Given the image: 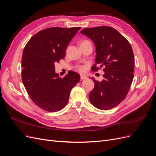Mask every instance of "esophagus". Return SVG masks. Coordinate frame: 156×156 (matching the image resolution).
Instances as JSON below:
<instances>
[{"label":"esophagus","instance_id":"esophagus-1","mask_svg":"<svg viewBox=\"0 0 156 156\" xmlns=\"http://www.w3.org/2000/svg\"><path fill=\"white\" fill-rule=\"evenodd\" d=\"M87 78V77L86 75H81V80H84V79H86Z\"/></svg>","mask_w":156,"mask_h":156}]
</instances>
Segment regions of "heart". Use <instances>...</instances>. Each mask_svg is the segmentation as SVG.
<instances>
[{
	"label": "heart",
	"instance_id": "1",
	"mask_svg": "<svg viewBox=\"0 0 156 156\" xmlns=\"http://www.w3.org/2000/svg\"><path fill=\"white\" fill-rule=\"evenodd\" d=\"M84 41H86V40H84ZM77 69L80 72H84V70H85V68H84L83 66H79L77 67Z\"/></svg>",
	"mask_w": 156,
	"mask_h": 156
}]
</instances>
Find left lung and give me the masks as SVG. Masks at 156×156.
I'll return each instance as SVG.
<instances>
[{"mask_svg":"<svg viewBox=\"0 0 156 156\" xmlns=\"http://www.w3.org/2000/svg\"><path fill=\"white\" fill-rule=\"evenodd\" d=\"M81 34L90 37L96 46V63L105 74L103 80L92 78L94 88L89 94L92 104L99 109H111L123 101L133 79L134 55L126 38L114 28L101 26L84 29ZM93 71L101 68L93 66Z\"/></svg>","mask_w":156,"mask_h":156,"instance_id":"8db88e82","label":"left lung"}]
</instances>
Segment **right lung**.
I'll return each mask as SVG.
<instances>
[{
	"label": "right lung",
	"mask_w": 156,
	"mask_h": 156,
	"mask_svg": "<svg viewBox=\"0 0 156 156\" xmlns=\"http://www.w3.org/2000/svg\"><path fill=\"white\" fill-rule=\"evenodd\" d=\"M81 27H51L42 30L27 42L22 56V81L27 93L42 109L56 112L68 101L80 75L69 71L64 78L55 72V64L65 57L66 50Z\"/></svg>",
	"instance_id": "add662e5"
}]
</instances>
